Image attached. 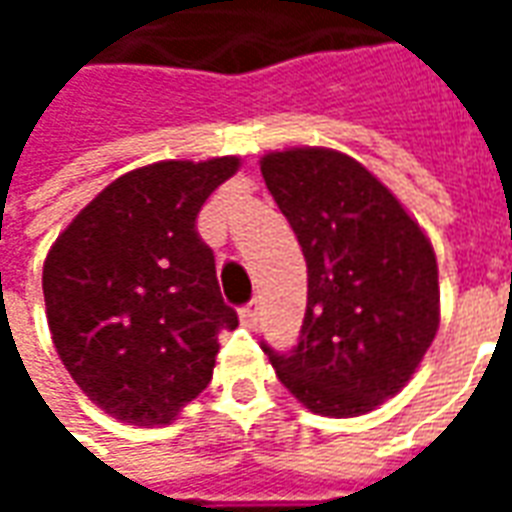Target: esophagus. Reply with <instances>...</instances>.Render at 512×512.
Instances as JSON below:
<instances>
[{"label":"esophagus","mask_w":512,"mask_h":512,"mask_svg":"<svg viewBox=\"0 0 512 512\" xmlns=\"http://www.w3.org/2000/svg\"><path fill=\"white\" fill-rule=\"evenodd\" d=\"M257 315H260V307H257V301H249L246 307H241V323H244L246 329H255Z\"/></svg>","instance_id":"1"}]
</instances>
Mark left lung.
<instances>
[{
	"mask_svg": "<svg viewBox=\"0 0 512 512\" xmlns=\"http://www.w3.org/2000/svg\"><path fill=\"white\" fill-rule=\"evenodd\" d=\"M260 172L307 260L299 345H263L277 378L323 417H359L395 397L439 329L428 235L356 158L329 147L266 153Z\"/></svg>",
	"mask_w": 512,
	"mask_h": 512,
	"instance_id": "obj_1",
	"label": "left lung"
}]
</instances>
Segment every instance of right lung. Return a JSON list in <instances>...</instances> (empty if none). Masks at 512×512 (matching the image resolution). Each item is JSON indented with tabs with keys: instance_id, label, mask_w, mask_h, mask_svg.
<instances>
[{
	"instance_id": "right-lung-1",
	"label": "right lung",
	"mask_w": 512,
	"mask_h": 512,
	"mask_svg": "<svg viewBox=\"0 0 512 512\" xmlns=\"http://www.w3.org/2000/svg\"><path fill=\"white\" fill-rule=\"evenodd\" d=\"M238 158L131 169L79 211L43 263L51 340L84 395L131 425H167L208 386L235 329L197 213Z\"/></svg>"
}]
</instances>
